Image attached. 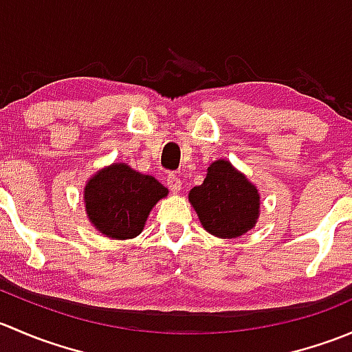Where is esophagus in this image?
<instances>
[{"instance_id": "esophagus-1", "label": "esophagus", "mask_w": 352, "mask_h": 352, "mask_svg": "<svg viewBox=\"0 0 352 352\" xmlns=\"http://www.w3.org/2000/svg\"><path fill=\"white\" fill-rule=\"evenodd\" d=\"M166 186H168V189L172 190V192H179V190L182 189V180H180V177L175 175V173H170V175L166 177Z\"/></svg>"}]
</instances>
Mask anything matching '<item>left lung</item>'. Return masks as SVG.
Returning a JSON list of instances; mask_svg holds the SVG:
<instances>
[{
    "label": "left lung",
    "mask_w": 352,
    "mask_h": 352,
    "mask_svg": "<svg viewBox=\"0 0 352 352\" xmlns=\"http://www.w3.org/2000/svg\"><path fill=\"white\" fill-rule=\"evenodd\" d=\"M201 225L219 239H235L255 225L258 192L228 162L218 160L208 166L201 186L189 194Z\"/></svg>",
    "instance_id": "8db88e82"
}]
</instances>
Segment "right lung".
Segmentation results:
<instances>
[{
	"instance_id": "right-lung-1",
	"label": "right lung",
	"mask_w": 352,
	"mask_h": 352,
	"mask_svg": "<svg viewBox=\"0 0 352 352\" xmlns=\"http://www.w3.org/2000/svg\"><path fill=\"white\" fill-rule=\"evenodd\" d=\"M166 194V187L155 177L116 163L87 184L85 206L98 232L110 239L126 240L143 232L151 208Z\"/></svg>"
}]
</instances>
